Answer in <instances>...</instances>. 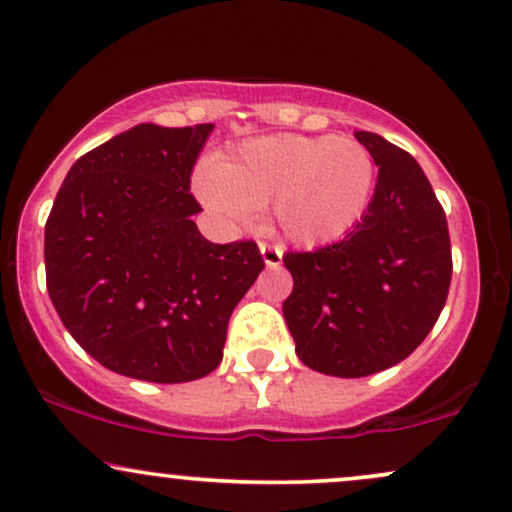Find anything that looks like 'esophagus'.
Returning a JSON list of instances; mask_svg holds the SVG:
<instances>
[{
    "instance_id": "34e87169",
    "label": "esophagus",
    "mask_w": 512,
    "mask_h": 512,
    "mask_svg": "<svg viewBox=\"0 0 512 512\" xmlns=\"http://www.w3.org/2000/svg\"><path fill=\"white\" fill-rule=\"evenodd\" d=\"M260 252H262L264 264H267V267H279V264L283 262V248H281V245L260 243Z\"/></svg>"
}]
</instances>
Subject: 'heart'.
<instances>
[{
  "label": "heart",
  "mask_w": 512,
  "mask_h": 512,
  "mask_svg": "<svg viewBox=\"0 0 512 512\" xmlns=\"http://www.w3.org/2000/svg\"><path fill=\"white\" fill-rule=\"evenodd\" d=\"M374 181L372 152L353 138L269 135L243 143L219 166H202L195 190L209 209L240 226L272 207L279 229L312 248L360 224Z\"/></svg>",
  "instance_id": "obj_1"
}]
</instances>
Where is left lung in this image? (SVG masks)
I'll use <instances>...</instances> for the list:
<instances>
[{"label": "left lung", "instance_id": "1", "mask_svg": "<svg viewBox=\"0 0 512 512\" xmlns=\"http://www.w3.org/2000/svg\"><path fill=\"white\" fill-rule=\"evenodd\" d=\"M355 138L379 166L365 217L343 240L283 255L295 353L315 372L346 379L398 365L420 346L453 276L446 212L422 166L377 133Z\"/></svg>", "mask_w": 512, "mask_h": 512}]
</instances>
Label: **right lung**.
<instances>
[{
  "instance_id": "obj_1",
  "label": "right lung",
  "mask_w": 512,
  "mask_h": 512,
  "mask_svg": "<svg viewBox=\"0 0 512 512\" xmlns=\"http://www.w3.org/2000/svg\"><path fill=\"white\" fill-rule=\"evenodd\" d=\"M212 123H140L85 152L45 224L54 310L100 365L183 384L207 377L264 260L255 240L217 245L197 231L190 174Z\"/></svg>"
}]
</instances>
